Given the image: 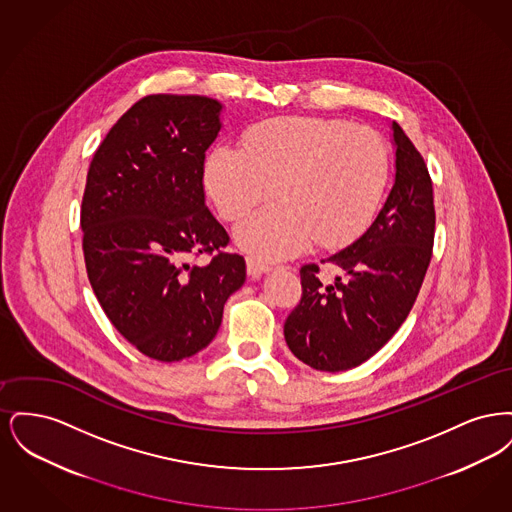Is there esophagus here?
I'll return each instance as SVG.
<instances>
[{"mask_svg": "<svg viewBox=\"0 0 512 512\" xmlns=\"http://www.w3.org/2000/svg\"><path fill=\"white\" fill-rule=\"evenodd\" d=\"M267 272H270V267L265 265V263L255 261V259H247V274L251 278H259L261 274H267Z\"/></svg>", "mask_w": 512, "mask_h": 512, "instance_id": "esophagus-1", "label": "esophagus"}]
</instances>
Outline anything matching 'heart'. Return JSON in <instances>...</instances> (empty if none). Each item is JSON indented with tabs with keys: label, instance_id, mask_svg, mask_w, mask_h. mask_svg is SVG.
<instances>
[{
	"label": "heart",
	"instance_id": "b5f03b06",
	"mask_svg": "<svg viewBox=\"0 0 512 512\" xmlns=\"http://www.w3.org/2000/svg\"><path fill=\"white\" fill-rule=\"evenodd\" d=\"M241 147L217 146L205 184L220 217L238 224L272 188L276 203L245 222L238 244L257 259H288L317 240L334 249L374 217L388 180V149L366 126L282 117L251 126Z\"/></svg>",
	"mask_w": 512,
	"mask_h": 512
}]
</instances>
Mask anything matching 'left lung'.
Listing matches in <instances>:
<instances>
[{"label": "left lung", "instance_id": "1", "mask_svg": "<svg viewBox=\"0 0 512 512\" xmlns=\"http://www.w3.org/2000/svg\"><path fill=\"white\" fill-rule=\"evenodd\" d=\"M391 130L395 180L378 217L361 238L320 261L340 272L334 282L318 278V265L299 270L303 293L284 338L315 370H349L380 351L411 313L432 259V178L403 128L393 122Z\"/></svg>", "mask_w": 512, "mask_h": 512}]
</instances>
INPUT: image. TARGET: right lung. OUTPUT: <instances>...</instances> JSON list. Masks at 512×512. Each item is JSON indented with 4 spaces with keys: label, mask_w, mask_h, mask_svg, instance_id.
Segmentation results:
<instances>
[{
    "label": "right lung",
    "mask_w": 512,
    "mask_h": 512,
    "mask_svg": "<svg viewBox=\"0 0 512 512\" xmlns=\"http://www.w3.org/2000/svg\"><path fill=\"white\" fill-rule=\"evenodd\" d=\"M217 99L155 94L136 101L101 142L80 209L90 284L113 326L149 359L192 357L219 332L245 282L242 255L205 205V151ZM212 255L207 266L189 259Z\"/></svg>",
    "instance_id": "obj_1"
}]
</instances>
